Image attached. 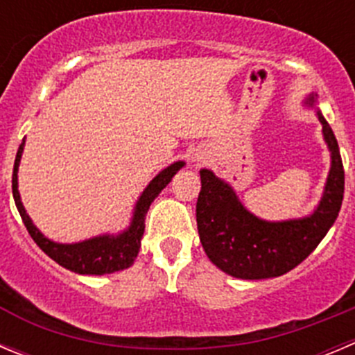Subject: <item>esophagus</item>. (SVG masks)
<instances>
[{
  "mask_svg": "<svg viewBox=\"0 0 355 355\" xmlns=\"http://www.w3.org/2000/svg\"><path fill=\"white\" fill-rule=\"evenodd\" d=\"M193 160H195V162H204V160H206V158H204L202 155H199V153H197V155L193 156Z\"/></svg>",
  "mask_w": 355,
  "mask_h": 355,
  "instance_id": "esophagus-1",
  "label": "esophagus"
}]
</instances>
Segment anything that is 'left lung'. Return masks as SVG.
<instances>
[{
	"label": "left lung",
	"instance_id": "8db88e82",
	"mask_svg": "<svg viewBox=\"0 0 355 355\" xmlns=\"http://www.w3.org/2000/svg\"><path fill=\"white\" fill-rule=\"evenodd\" d=\"M313 107L315 95L306 98ZM324 141L331 151V168L317 209L310 216L285 222H266L250 213L236 191L211 171H200L197 229L200 243L216 268L241 279L282 276L301 264L324 239L340 213L345 171L329 123L317 110Z\"/></svg>",
	"mask_w": 355,
	"mask_h": 355
}]
</instances>
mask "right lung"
I'll return each instance as SVG.
<instances>
[{"label": "right lung", "instance_id": "add662e5", "mask_svg": "<svg viewBox=\"0 0 355 355\" xmlns=\"http://www.w3.org/2000/svg\"><path fill=\"white\" fill-rule=\"evenodd\" d=\"M22 151H24V141L19 146L14 164V175H12V193H14L15 206H17L22 222H24L29 236L33 237V241L42 248V252L47 253L60 266H63V268L70 269L73 272H79V275H109V272L121 271V269L130 268L133 264V260H135L139 250H141V239L146 227L144 220L149 206L158 197V193L171 183L172 175L180 171L181 167H184V162H174L167 168H164L146 187V190L142 191L137 204H135L132 222H130V227L126 230L116 234V236L114 234L112 236L110 234H103V236L91 237V239H86V241L63 245V243L47 239L33 225L31 218L28 216L24 206H22L21 193H19L17 188V172L19 164H21Z\"/></svg>", "mask_w": 355, "mask_h": 355}]
</instances>
